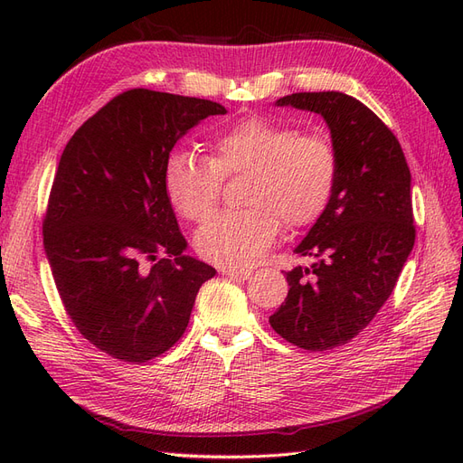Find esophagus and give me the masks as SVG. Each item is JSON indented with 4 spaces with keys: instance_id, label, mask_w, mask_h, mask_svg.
Returning a JSON list of instances; mask_svg holds the SVG:
<instances>
[{
    "instance_id": "obj_1",
    "label": "esophagus",
    "mask_w": 463,
    "mask_h": 463,
    "mask_svg": "<svg viewBox=\"0 0 463 463\" xmlns=\"http://www.w3.org/2000/svg\"><path fill=\"white\" fill-rule=\"evenodd\" d=\"M220 272L230 276V278H235V279H247V278H250V274H253V270L250 269H228V266H223Z\"/></svg>"
}]
</instances>
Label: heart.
Listing matches in <instances>:
<instances>
[{"label": "heart", "mask_w": 463, "mask_h": 463, "mask_svg": "<svg viewBox=\"0 0 463 463\" xmlns=\"http://www.w3.org/2000/svg\"><path fill=\"white\" fill-rule=\"evenodd\" d=\"M245 172L249 208L220 214L194 241L206 260L228 269L259 262L279 233V220L303 228L322 216L338 179V156L326 137L245 118L213 138L208 160L174 152L164 167V189L179 216L203 223L216 213L222 177Z\"/></svg>", "instance_id": "b5f03b06"}]
</instances>
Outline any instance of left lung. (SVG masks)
Returning <instances> with one entry per match:
<instances>
[{"label": "left lung", "mask_w": 463, "mask_h": 463, "mask_svg": "<svg viewBox=\"0 0 463 463\" xmlns=\"http://www.w3.org/2000/svg\"><path fill=\"white\" fill-rule=\"evenodd\" d=\"M276 106L318 114L338 156L330 204L293 249L313 262L286 272L288 298L270 317L289 344L325 352L355 338L398 282L415 243L411 174L394 133L354 96L298 92Z\"/></svg>", "instance_id": "left-lung-1"}]
</instances>
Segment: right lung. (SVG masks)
<instances>
[{
  "label": "right lung",
  "instance_id": "obj_1",
  "mask_svg": "<svg viewBox=\"0 0 463 463\" xmlns=\"http://www.w3.org/2000/svg\"><path fill=\"white\" fill-rule=\"evenodd\" d=\"M226 111L203 98L133 89L82 123L61 154L46 257L73 325L111 357L146 363L167 352L216 274L185 255L164 167L181 137Z\"/></svg>",
  "mask_w": 463,
  "mask_h": 463
}]
</instances>
